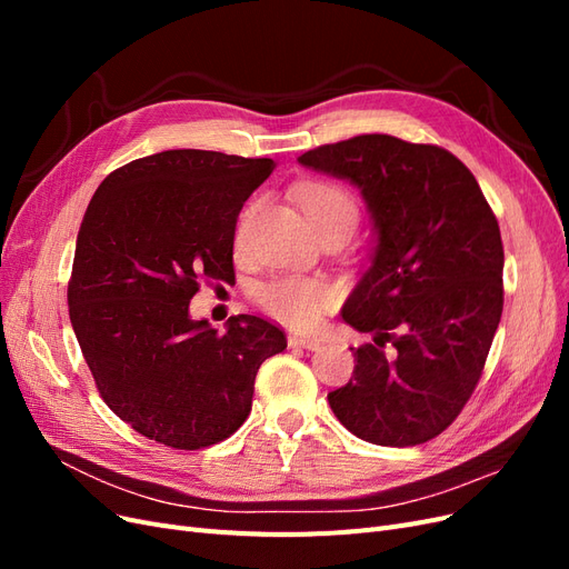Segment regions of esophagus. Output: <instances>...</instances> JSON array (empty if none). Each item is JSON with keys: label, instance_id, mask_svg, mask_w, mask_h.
Masks as SVG:
<instances>
[{"label": "esophagus", "instance_id": "1", "mask_svg": "<svg viewBox=\"0 0 569 569\" xmlns=\"http://www.w3.org/2000/svg\"><path fill=\"white\" fill-rule=\"evenodd\" d=\"M289 347H299V349H306V351H318L322 347V341L318 339H308V337H297L291 335L289 337Z\"/></svg>", "mask_w": 569, "mask_h": 569}]
</instances>
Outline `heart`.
<instances>
[{"label":"heart","mask_w":569,"mask_h":569,"mask_svg":"<svg viewBox=\"0 0 569 569\" xmlns=\"http://www.w3.org/2000/svg\"><path fill=\"white\" fill-rule=\"evenodd\" d=\"M297 199L306 218L320 234L327 228H347L358 222V201L347 187L330 180H311L299 187ZM335 287L322 278L306 274H278L258 289V303L263 311L295 330H311L327 308H332Z\"/></svg>","instance_id":"b5f03b06"}]
</instances>
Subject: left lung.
<instances>
[{
  "mask_svg": "<svg viewBox=\"0 0 569 569\" xmlns=\"http://www.w3.org/2000/svg\"><path fill=\"white\" fill-rule=\"evenodd\" d=\"M299 163L358 184L375 220L372 266L341 318L349 385L327 393L337 420L377 446L441 435L470 401L503 313V242L470 168L437 144L358 134Z\"/></svg>",
  "mask_w": 569,
  "mask_h": 569,
  "instance_id": "obj_1",
  "label": "left lung"
}]
</instances>
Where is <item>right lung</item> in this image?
Returning <instances> with one entry per match:
<instances>
[{"label":"right lung","instance_id":"obj_1","mask_svg":"<svg viewBox=\"0 0 569 569\" xmlns=\"http://www.w3.org/2000/svg\"><path fill=\"white\" fill-rule=\"evenodd\" d=\"M272 159L170 149L116 168L78 232L68 316L104 403L134 432L197 451L247 420L256 372L287 349L278 325L189 318L201 282H232L244 201Z\"/></svg>","mask_w":569,"mask_h":569}]
</instances>
